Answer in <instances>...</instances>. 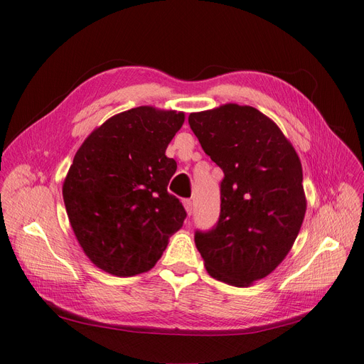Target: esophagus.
Wrapping results in <instances>:
<instances>
[{
  "label": "esophagus",
  "mask_w": 364,
  "mask_h": 364,
  "mask_svg": "<svg viewBox=\"0 0 364 364\" xmlns=\"http://www.w3.org/2000/svg\"><path fill=\"white\" fill-rule=\"evenodd\" d=\"M183 206H185V211H186V214H191L193 213V202H191V199H185L183 202Z\"/></svg>",
  "instance_id": "1"
}]
</instances>
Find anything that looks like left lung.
<instances>
[{"label": "left lung", "mask_w": 364, "mask_h": 364, "mask_svg": "<svg viewBox=\"0 0 364 364\" xmlns=\"http://www.w3.org/2000/svg\"><path fill=\"white\" fill-rule=\"evenodd\" d=\"M188 123L225 178L220 218L194 235L213 278L249 287L287 257L299 234L306 199L299 156L273 119L252 106L226 103L193 112Z\"/></svg>", "instance_id": "obj_1"}]
</instances>
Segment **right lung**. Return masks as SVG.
Listing matches in <instances>:
<instances>
[{"label":"right lung","mask_w":364,"mask_h":364,"mask_svg":"<svg viewBox=\"0 0 364 364\" xmlns=\"http://www.w3.org/2000/svg\"><path fill=\"white\" fill-rule=\"evenodd\" d=\"M185 114L129 109L91 132L63 181L62 194L85 255L114 277L155 267L186 217L167 191L178 165L165 156Z\"/></svg>","instance_id":"add662e5"}]
</instances>
